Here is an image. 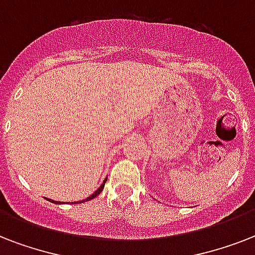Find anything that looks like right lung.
Listing matches in <instances>:
<instances>
[{
  "label": "right lung",
  "mask_w": 255,
  "mask_h": 255,
  "mask_svg": "<svg viewBox=\"0 0 255 255\" xmlns=\"http://www.w3.org/2000/svg\"><path fill=\"white\" fill-rule=\"evenodd\" d=\"M106 181H107V180H104V182H103V184H102V185H100V188H99V189L96 190L95 193H92L91 196H90V197H88V198H86V200H83V202H85V201H88V200H92V198H95L96 196H98V194H99L100 192H102V190H103V188H104V184H106ZM54 202H57V201H54ZM79 202H81V201H79ZM57 204H61V202H57Z\"/></svg>",
  "instance_id": "1"
}]
</instances>
